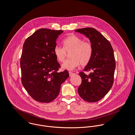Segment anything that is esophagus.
Returning a JSON list of instances; mask_svg holds the SVG:
<instances>
[{
  "label": "esophagus",
  "instance_id": "esophagus-1",
  "mask_svg": "<svg viewBox=\"0 0 135 135\" xmlns=\"http://www.w3.org/2000/svg\"><path fill=\"white\" fill-rule=\"evenodd\" d=\"M69 76H72L74 73H72V72H69Z\"/></svg>",
  "mask_w": 135,
  "mask_h": 135
}]
</instances>
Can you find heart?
Here are the masks:
<instances>
[{
    "mask_svg": "<svg viewBox=\"0 0 135 135\" xmlns=\"http://www.w3.org/2000/svg\"><path fill=\"white\" fill-rule=\"evenodd\" d=\"M63 48L56 46L54 48V54L57 60L62 62L65 59L67 53L70 52L71 59L65 61L62 65V68L73 70L80 65L84 66L90 62L93 52V46L88 42L75 35L67 36L62 41Z\"/></svg>",
    "mask_w": 135,
    "mask_h": 135,
    "instance_id": "b5f03b06",
    "label": "heart"
}]
</instances>
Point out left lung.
I'll list each match as a JSON object with an SVG mask.
<instances>
[{
    "instance_id": "1",
    "label": "left lung",
    "mask_w": 135,
    "mask_h": 135,
    "mask_svg": "<svg viewBox=\"0 0 135 135\" xmlns=\"http://www.w3.org/2000/svg\"><path fill=\"white\" fill-rule=\"evenodd\" d=\"M89 38L93 46L91 59L84 71H92L88 75L80 73L82 83L78 88L80 96L85 101L96 102L101 100L112 87L115 68L113 49L109 41L92 28L75 30Z\"/></svg>"
}]
</instances>
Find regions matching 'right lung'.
Instances as JSON below:
<instances>
[{"instance_id": "add662e5", "label": "right lung", "mask_w": 135, "mask_h": 135, "mask_svg": "<svg viewBox=\"0 0 135 135\" xmlns=\"http://www.w3.org/2000/svg\"><path fill=\"white\" fill-rule=\"evenodd\" d=\"M62 32L40 29L23 44L21 59V83L36 101H53L60 93L61 84L69 76L66 70L57 72L60 65L53 52L56 41Z\"/></svg>"}]
</instances>
